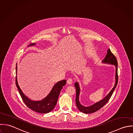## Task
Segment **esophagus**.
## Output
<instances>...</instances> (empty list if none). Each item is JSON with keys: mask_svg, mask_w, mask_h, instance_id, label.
Returning a JSON list of instances; mask_svg holds the SVG:
<instances>
[{"mask_svg": "<svg viewBox=\"0 0 133 133\" xmlns=\"http://www.w3.org/2000/svg\"><path fill=\"white\" fill-rule=\"evenodd\" d=\"M73 83V80L72 78H69L67 81V84L68 85H71Z\"/></svg>", "mask_w": 133, "mask_h": 133, "instance_id": "esophagus-1", "label": "esophagus"}]
</instances>
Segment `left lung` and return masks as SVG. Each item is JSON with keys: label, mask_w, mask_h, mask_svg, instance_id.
<instances>
[{"label": "left lung", "mask_w": 133, "mask_h": 133, "mask_svg": "<svg viewBox=\"0 0 133 133\" xmlns=\"http://www.w3.org/2000/svg\"><path fill=\"white\" fill-rule=\"evenodd\" d=\"M103 63L105 64H109L111 65H114L116 68V74H115V84L114 87L110 90L109 93L103 99L100 100L99 101L90 105L89 106H84L82 105L79 102V95L81 92V89L79 87V85L78 82H76L75 83V87L76 88V104L77 107L81 112L85 114H91L94 112L100 109L102 107H103L107 102L109 101L111 96L112 95L113 92L115 88L117 87L118 81V62L116 57L111 52L110 49H108L107 50V53L104 58V59L102 61Z\"/></svg>", "instance_id": "left-lung-1"}]
</instances>
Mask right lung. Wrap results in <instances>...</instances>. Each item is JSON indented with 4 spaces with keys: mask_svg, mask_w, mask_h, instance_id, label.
I'll return each instance as SVG.
<instances>
[{
    "mask_svg": "<svg viewBox=\"0 0 133 133\" xmlns=\"http://www.w3.org/2000/svg\"><path fill=\"white\" fill-rule=\"evenodd\" d=\"M36 43H31L29 46H35ZM17 64L16 66V74L17 69ZM66 80H62L57 82L52 87L49 93L43 99L40 101H33L26 96L20 88L16 76V85L18 90L26 106L31 110L39 113L46 114L50 112L55 108L58 101L60 91L66 84Z\"/></svg>",
    "mask_w": 133,
    "mask_h": 133,
    "instance_id": "add662e5",
    "label": "right lung"
}]
</instances>
